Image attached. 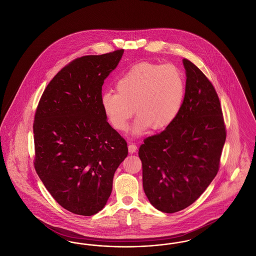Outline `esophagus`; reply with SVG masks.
<instances>
[{"instance_id":"obj_1","label":"esophagus","mask_w":256,"mask_h":256,"mask_svg":"<svg viewBox=\"0 0 256 256\" xmlns=\"http://www.w3.org/2000/svg\"><path fill=\"white\" fill-rule=\"evenodd\" d=\"M137 150V146L135 144H128V152L130 154H134Z\"/></svg>"}]
</instances>
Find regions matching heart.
I'll return each mask as SVG.
<instances>
[{"label":"heart","instance_id":"b5f03b06","mask_svg":"<svg viewBox=\"0 0 256 256\" xmlns=\"http://www.w3.org/2000/svg\"><path fill=\"white\" fill-rule=\"evenodd\" d=\"M116 92H104L101 97L102 110L112 128L124 132L135 112V134L150 126L162 130L174 123L182 108L184 76L172 64L143 62L117 80Z\"/></svg>","mask_w":256,"mask_h":256}]
</instances>
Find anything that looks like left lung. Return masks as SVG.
<instances>
[{
	"mask_svg": "<svg viewBox=\"0 0 256 256\" xmlns=\"http://www.w3.org/2000/svg\"><path fill=\"white\" fill-rule=\"evenodd\" d=\"M186 81L182 108L162 132L139 148L143 188L158 210L174 214L194 203L214 179L226 141L214 86L194 62L183 60Z\"/></svg>",
	"mask_w": 256,
	"mask_h": 256,
	"instance_id": "8db88e82",
	"label": "left lung"
}]
</instances>
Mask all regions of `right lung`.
Returning <instances> with one entry per match:
<instances>
[{
  "instance_id": "1",
  "label": "right lung",
  "mask_w": 256,
  "mask_h": 256,
  "mask_svg": "<svg viewBox=\"0 0 256 256\" xmlns=\"http://www.w3.org/2000/svg\"><path fill=\"white\" fill-rule=\"evenodd\" d=\"M123 53L70 62L48 84L35 112V170L56 202L75 214L102 210L128 156V144L106 122L101 104L104 79Z\"/></svg>"
}]
</instances>
